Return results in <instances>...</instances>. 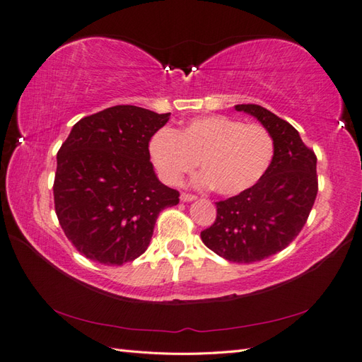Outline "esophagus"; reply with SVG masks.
<instances>
[{
	"label": "esophagus",
	"mask_w": 362,
	"mask_h": 362,
	"mask_svg": "<svg viewBox=\"0 0 362 362\" xmlns=\"http://www.w3.org/2000/svg\"><path fill=\"white\" fill-rule=\"evenodd\" d=\"M195 199H197V195H194V194H187V192L181 194V202H192Z\"/></svg>",
	"instance_id": "esophagus-1"
}]
</instances>
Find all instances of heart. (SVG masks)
I'll list each match as a JSON object with an SVG mask.
<instances>
[{
    "instance_id": "heart-1",
    "label": "heart",
    "mask_w": 362,
    "mask_h": 362,
    "mask_svg": "<svg viewBox=\"0 0 362 362\" xmlns=\"http://www.w3.org/2000/svg\"><path fill=\"white\" fill-rule=\"evenodd\" d=\"M149 156L167 184H178L200 162L204 173L197 182L236 195L262 180L274 158V140L257 122L211 115L189 119L176 132L160 129L149 140Z\"/></svg>"
}]
</instances>
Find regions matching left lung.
Instances as JSON below:
<instances>
[{
	"label": "left lung",
	"mask_w": 362,
	"mask_h": 362,
	"mask_svg": "<svg viewBox=\"0 0 362 362\" xmlns=\"http://www.w3.org/2000/svg\"><path fill=\"white\" fill-rule=\"evenodd\" d=\"M255 117L274 140V158L255 186L216 203L202 241L233 263H254L284 250L308 222L318 192L317 156L290 122L262 105L235 107Z\"/></svg>",
	"instance_id": "left-lung-1"
}]
</instances>
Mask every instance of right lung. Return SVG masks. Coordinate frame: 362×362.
Here are the masks:
<instances>
[{
	"label": "right lung",
	"mask_w": 362,
	"mask_h": 362,
	"mask_svg": "<svg viewBox=\"0 0 362 362\" xmlns=\"http://www.w3.org/2000/svg\"><path fill=\"white\" fill-rule=\"evenodd\" d=\"M168 117L115 105L74 124L57 156L53 199L81 255L110 266L134 262L148 249L160 211L180 203L149 160V140Z\"/></svg>",
	"instance_id": "right-lung-1"
}]
</instances>
